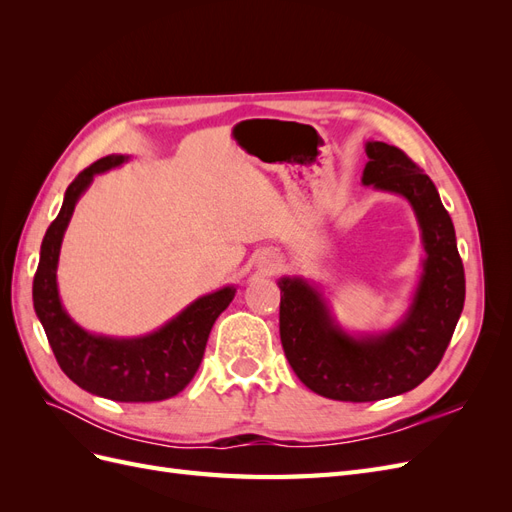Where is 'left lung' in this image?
<instances>
[{"label":"left lung","mask_w":512,"mask_h":512,"mask_svg":"<svg viewBox=\"0 0 512 512\" xmlns=\"http://www.w3.org/2000/svg\"><path fill=\"white\" fill-rule=\"evenodd\" d=\"M363 185L404 196L421 226L425 260L408 314L395 329L350 335L333 320L316 286L282 277L280 337L286 359L314 393L337 401H378L416 389L451 344L466 301L455 226L433 181L404 151L365 145Z\"/></svg>","instance_id":"obj_1"}]
</instances>
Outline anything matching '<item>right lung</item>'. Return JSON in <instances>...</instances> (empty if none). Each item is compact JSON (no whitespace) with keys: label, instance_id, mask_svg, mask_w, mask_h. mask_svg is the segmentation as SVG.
I'll list each match as a JSON object with an SVG mask.
<instances>
[{"label":"right lung","instance_id":"obj_1","mask_svg":"<svg viewBox=\"0 0 512 512\" xmlns=\"http://www.w3.org/2000/svg\"><path fill=\"white\" fill-rule=\"evenodd\" d=\"M126 160V156H106L68 185L64 205L42 239L34 275V309L61 371L74 384L91 395L138 404L170 399L190 384L203 361L213 322L235 299L237 288L226 286L205 294L145 337L94 335L68 316L57 290V262L64 232L76 203L94 177Z\"/></svg>","mask_w":512,"mask_h":512}]
</instances>
